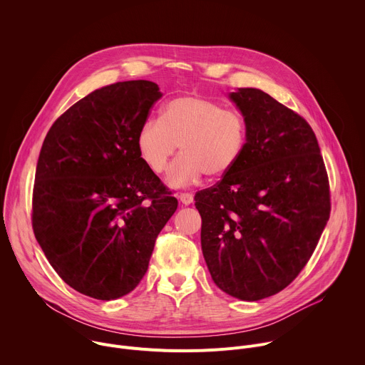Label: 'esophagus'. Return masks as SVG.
<instances>
[{
	"label": "esophagus",
	"instance_id": "34e87169",
	"mask_svg": "<svg viewBox=\"0 0 365 365\" xmlns=\"http://www.w3.org/2000/svg\"><path fill=\"white\" fill-rule=\"evenodd\" d=\"M179 199L183 205H190L193 202V195L192 193H187V192H182L179 195Z\"/></svg>",
	"mask_w": 365,
	"mask_h": 365
}]
</instances>
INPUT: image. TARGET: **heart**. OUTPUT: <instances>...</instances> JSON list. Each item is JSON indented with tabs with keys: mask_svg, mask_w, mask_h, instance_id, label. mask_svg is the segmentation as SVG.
Wrapping results in <instances>:
<instances>
[{
	"mask_svg": "<svg viewBox=\"0 0 365 365\" xmlns=\"http://www.w3.org/2000/svg\"><path fill=\"white\" fill-rule=\"evenodd\" d=\"M247 143L244 117L221 103L199 95L168 101L160 117L144 121L135 137L141 160L154 173H163L180 145V158L172 165L168 182L182 187L227 176L240 162Z\"/></svg>",
	"mask_w": 365,
	"mask_h": 365,
	"instance_id": "obj_1",
	"label": "heart"
}]
</instances>
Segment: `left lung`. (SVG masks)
Masks as SVG:
<instances>
[{"mask_svg": "<svg viewBox=\"0 0 365 365\" xmlns=\"http://www.w3.org/2000/svg\"><path fill=\"white\" fill-rule=\"evenodd\" d=\"M231 99L247 124L237 166L195 195L200 244L214 283L255 302L287 287L314 254L331 214L317 135L293 110L255 88Z\"/></svg>", "mask_w": 365, "mask_h": 365, "instance_id": "obj_1", "label": "left lung"}]
</instances>
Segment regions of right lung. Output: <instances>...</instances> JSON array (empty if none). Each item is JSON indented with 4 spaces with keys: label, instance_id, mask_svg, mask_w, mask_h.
<instances>
[{
    "label": "right lung",
    "instance_id": "add662e5",
    "mask_svg": "<svg viewBox=\"0 0 365 365\" xmlns=\"http://www.w3.org/2000/svg\"><path fill=\"white\" fill-rule=\"evenodd\" d=\"M160 96L150 81L96 89L65 111L43 141L33 231L59 277L89 297L113 300L133 292L178 210L135 144Z\"/></svg>",
    "mask_w": 365,
    "mask_h": 365
}]
</instances>
